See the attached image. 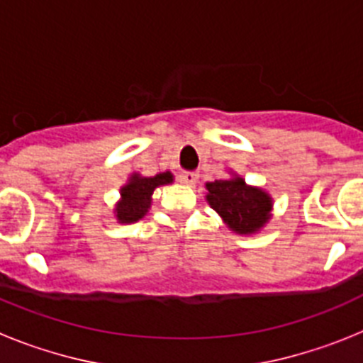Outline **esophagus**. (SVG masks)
<instances>
[{
  "instance_id": "obj_1",
  "label": "esophagus",
  "mask_w": 363,
  "mask_h": 363,
  "mask_svg": "<svg viewBox=\"0 0 363 363\" xmlns=\"http://www.w3.org/2000/svg\"><path fill=\"white\" fill-rule=\"evenodd\" d=\"M198 178H200V174H198V172H191V171L182 172V174L178 176L179 184H184V185H194L198 182Z\"/></svg>"
}]
</instances>
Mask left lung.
<instances>
[{
  "instance_id": "obj_1",
  "label": "left lung",
  "mask_w": 363,
  "mask_h": 363,
  "mask_svg": "<svg viewBox=\"0 0 363 363\" xmlns=\"http://www.w3.org/2000/svg\"><path fill=\"white\" fill-rule=\"evenodd\" d=\"M205 200L218 213L229 230L243 236L259 233L272 218V198L262 187L249 185L233 172L227 179L205 184Z\"/></svg>"
}]
</instances>
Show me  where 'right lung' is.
<instances>
[{
    "mask_svg": "<svg viewBox=\"0 0 363 363\" xmlns=\"http://www.w3.org/2000/svg\"><path fill=\"white\" fill-rule=\"evenodd\" d=\"M172 182L174 174L171 171L160 172L156 176H142L140 172H133L127 184L120 189V200L114 205V218L118 223H134L142 220L152 205L154 191Z\"/></svg>",
    "mask_w": 363,
    "mask_h": 363,
    "instance_id": "right-lung-1",
    "label": "right lung"
}]
</instances>
